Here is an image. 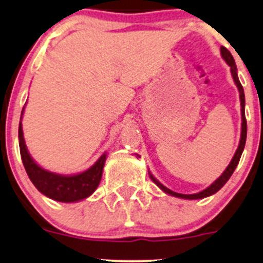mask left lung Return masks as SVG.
Instances as JSON below:
<instances>
[{"mask_svg":"<svg viewBox=\"0 0 263 263\" xmlns=\"http://www.w3.org/2000/svg\"><path fill=\"white\" fill-rule=\"evenodd\" d=\"M220 50H221V57L224 58V60L226 63H228L229 65H230L231 68V74H232V78H234V81L235 84H236L237 89H238V92H240V101H241V116H242V123H241V138H240V143H238V147L236 149V152H235L234 157H232L230 164L228 165V168L224 171V173L220 176L218 179L215 180L213 184H211L210 186H208L206 189H204L203 192H199L197 194H180V193H176L173 192V190L165 188L164 185H163L162 183H159L158 180L156 179L155 177L152 176V174L149 173V178L151 179L155 182L157 185L161 188L163 192L167 193V194L170 195H173V197H177V198H182V199H203V198H206V197H210V195L215 194L218 190H220L224 186V184L228 182L229 179H230V177L232 176V173H234L235 168L237 167L238 162H240V158H241V155H242V151L245 148V143H246V135H247V123H246V117H245V93H243V87L241 85L240 80H238V77H237V69H236V64H235V60L232 58L231 53L229 52L228 49H226L225 47H221L220 48Z\"/></svg>","mask_w":263,"mask_h":263,"instance_id":"1","label":"left lung"}]
</instances>
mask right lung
I'll use <instances>...</instances> for the list:
<instances>
[{"instance_id": "1", "label": "right lung", "mask_w": 263, "mask_h": 263, "mask_svg": "<svg viewBox=\"0 0 263 263\" xmlns=\"http://www.w3.org/2000/svg\"><path fill=\"white\" fill-rule=\"evenodd\" d=\"M18 140H20L21 158H22L27 174L35 188L45 197L57 201H63V203H73V201H79L90 197L98 188L101 180L105 161H106V153H104L92 167L83 173L75 174V176H60V174L43 170L33 161L27 151L25 138H23L22 122H20V127H18Z\"/></svg>"}]
</instances>
